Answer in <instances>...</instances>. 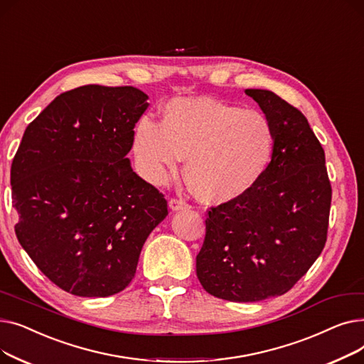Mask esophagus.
I'll list each match as a JSON object with an SVG mask.
<instances>
[{
  "instance_id": "obj_1",
  "label": "esophagus",
  "mask_w": 364,
  "mask_h": 364,
  "mask_svg": "<svg viewBox=\"0 0 364 364\" xmlns=\"http://www.w3.org/2000/svg\"><path fill=\"white\" fill-rule=\"evenodd\" d=\"M168 206H169L171 211H181V209H186L188 205L181 199H171L168 202Z\"/></svg>"
}]
</instances>
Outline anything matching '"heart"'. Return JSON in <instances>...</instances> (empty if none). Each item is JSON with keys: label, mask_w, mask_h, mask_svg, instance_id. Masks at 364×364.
Listing matches in <instances>:
<instances>
[{"label": "heart", "mask_w": 364, "mask_h": 364, "mask_svg": "<svg viewBox=\"0 0 364 364\" xmlns=\"http://www.w3.org/2000/svg\"><path fill=\"white\" fill-rule=\"evenodd\" d=\"M273 149V125L264 113L213 97L171 100L161 124L143 117L131 137L137 169L149 183L164 184L187 158L190 190L214 205L250 192L269 168Z\"/></svg>", "instance_id": "heart-1"}]
</instances>
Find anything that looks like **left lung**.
Wrapping results in <instances>:
<instances>
[{
	"label": "left lung",
	"mask_w": 364,
	"mask_h": 364,
	"mask_svg": "<svg viewBox=\"0 0 364 364\" xmlns=\"http://www.w3.org/2000/svg\"><path fill=\"white\" fill-rule=\"evenodd\" d=\"M245 92L273 125V156L250 192L208 211L196 274L217 298L257 302L288 292L321 254L332 188L307 118L273 91Z\"/></svg>",
	"instance_id": "obj_1"
}]
</instances>
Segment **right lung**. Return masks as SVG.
<instances>
[{
    "instance_id": "obj_1",
    "label": "right lung",
    "mask_w": 364,
    "mask_h": 364,
    "mask_svg": "<svg viewBox=\"0 0 364 364\" xmlns=\"http://www.w3.org/2000/svg\"><path fill=\"white\" fill-rule=\"evenodd\" d=\"M147 99L134 87L66 91L28 125L13 159L17 240L72 295L124 291L146 239L168 215L164 195L128 158Z\"/></svg>"
}]
</instances>
